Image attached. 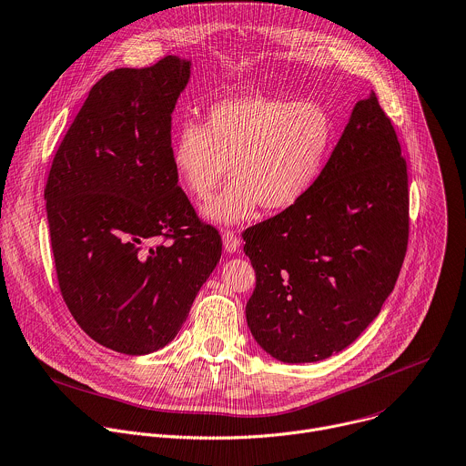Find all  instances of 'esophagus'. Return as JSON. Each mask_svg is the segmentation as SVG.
Returning <instances> with one entry per match:
<instances>
[{"label":"esophagus","instance_id":"esophagus-1","mask_svg":"<svg viewBox=\"0 0 466 466\" xmlns=\"http://www.w3.org/2000/svg\"><path fill=\"white\" fill-rule=\"evenodd\" d=\"M223 245L227 252H236L241 245V239L238 238V234L234 230H225L223 232Z\"/></svg>","mask_w":466,"mask_h":466}]
</instances>
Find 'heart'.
<instances>
[{
  "mask_svg": "<svg viewBox=\"0 0 466 466\" xmlns=\"http://www.w3.org/2000/svg\"><path fill=\"white\" fill-rule=\"evenodd\" d=\"M335 144V124L315 100L263 95L210 106L205 124L185 120L172 146L174 168L196 199H208L228 172L227 190L205 207L216 223H238L261 205L294 207L317 185Z\"/></svg>",
  "mask_w": 466,
  "mask_h": 466,
  "instance_id": "obj_1",
  "label": "heart"
}]
</instances>
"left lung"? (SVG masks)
I'll list each match as a JSON object with an SVG mask.
<instances>
[{
    "label": "left lung",
    "instance_id": "left-lung-1",
    "mask_svg": "<svg viewBox=\"0 0 466 466\" xmlns=\"http://www.w3.org/2000/svg\"><path fill=\"white\" fill-rule=\"evenodd\" d=\"M406 161L377 95L359 100L317 185L243 232L256 272L247 324L289 364L346 350L377 319L410 234Z\"/></svg>",
    "mask_w": 466,
    "mask_h": 466
}]
</instances>
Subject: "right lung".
<instances>
[{
    "instance_id": "right-lung-1",
    "label": "right lung",
    "mask_w": 466,
    "mask_h": 466,
    "mask_svg": "<svg viewBox=\"0 0 466 466\" xmlns=\"http://www.w3.org/2000/svg\"><path fill=\"white\" fill-rule=\"evenodd\" d=\"M190 62L109 71L89 91L44 198L62 298L76 324L124 355L165 348L221 258V236L177 187L172 111Z\"/></svg>"
}]
</instances>
